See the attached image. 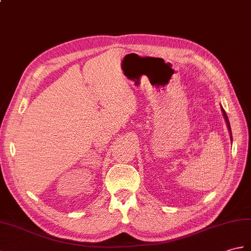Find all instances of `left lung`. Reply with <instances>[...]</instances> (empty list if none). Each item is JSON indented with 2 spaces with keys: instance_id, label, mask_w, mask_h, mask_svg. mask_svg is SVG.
Masks as SVG:
<instances>
[{
  "instance_id": "left-lung-1",
  "label": "left lung",
  "mask_w": 251,
  "mask_h": 251,
  "mask_svg": "<svg viewBox=\"0 0 251 251\" xmlns=\"http://www.w3.org/2000/svg\"><path fill=\"white\" fill-rule=\"evenodd\" d=\"M221 111H223V114H224V116H225V120H226V126H228V129H229V131H230V137H231V140H232V133H231V127H230V123H229V120H228V116H226V111L225 110L221 108Z\"/></svg>"
}]
</instances>
